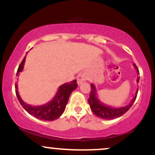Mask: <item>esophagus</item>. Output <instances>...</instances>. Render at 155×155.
<instances>
[{
  "label": "esophagus",
  "mask_w": 155,
  "mask_h": 155,
  "mask_svg": "<svg viewBox=\"0 0 155 155\" xmlns=\"http://www.w3.org/2000/svg\"><path fill=\"white\" fill-rule=\"evenodd\" d=\"M87 80V76L84 74H80L77 76V83L78 84H81Z\"/></svg>",
  "instance_id": "obj_1"
}]
</instances>
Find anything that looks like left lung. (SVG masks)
<instances>
[{
	"label": "left lung",
	"mask_w": 155,
	"mask_h": 155,
	"mask_svg": "<svg viewBox=\"0 0 155 155\" xmlns=\"http://www.w3.org/2000/svg\"><path fill=\"white\" fill-rule=\"evenodd\" d=\"M133 66H134L135 68L136 69L138 75L139 71H138V68H137L136 64H133ZM139 79L140 76H138V77L137 78V82L139 81ZM137 94H138V90H137V91L136 92L135 97L132 99L131 102L128 105H127V106L120 108H114L111 107V106H106V105L103 104V103L97 98L95 85H94L93 84H91V91H90V97H89L88 99V103L92 111L93 112V114L95 116L100 117L101 119H104V120H113V119L122 116L124 114H125L126 112L128 111L130 108L132 106L133 103L136 101Z\"/></svg>",
	"instance_id": "1"
}]
</instances>
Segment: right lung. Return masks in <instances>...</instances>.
<instances>
[{
    "label": "right lung",
    "mask_w": 155,
    "mask_h": 155,
    "mask_svg": "<svg viewBox=\"0 0 155 155\" xmlns=\"http://www.w3.org/2000/svg\"><path fill=\"white\" fill-rule=\"evenodd\" d=\"M25 58L26 56L25 57L22 63L19 65L17 72V76H19V72H21L23 70ZM77 86L78 84L76 83V80H74L71 82L64 84L58 88V92H57L56 95L52 100L47 104L37 106L27 104L22 100V98L19 95L18 90H17V83L15 84V92L19 103L28 114H30L36 119H38V120L53 121L58 119L63 114L65 109V106H66L68 101L71 93L76 89Z\"/></svg>",
    "instance_id": "add662e5"
}]
</instances>
